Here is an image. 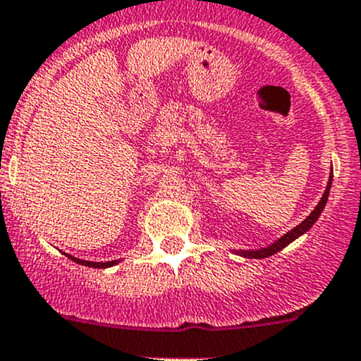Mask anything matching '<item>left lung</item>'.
Returning a JSON list of instances; mask_svg holds the SVG:
<instances>
[{
    "label": "left lung",
    "mask_w": 361,
    "mask_h": 361,
    "mask_svg": "<svg viewBox=\"0 0 361 361\" xmlns=\"http://www.w3.org/2000/svg\"><path fill=\"white\" fill-rule=\"evenodd\" d=\"M332 170H330V176H329V184H326L325 191H323V196L319 198L318 205L314 207V210L311 212L310 215H307L306 219H304L302 222H300L299 226H295V228L290 229L288 233H285L283 236L278 238L276 241H273V243H269L267 247H262V248H255V250H235V254L241 255V257L245 259H264V257H271V255H274L276 252L283 250L287 245H290L292 241H295L297 238L306 235L307 231H310L311 228H313L314 222L318 221V217L322 215L323 208L326 205V200H329V195H330V188H332Z\"/></svg>",
    "instance_id": "1"
}]
</instances>
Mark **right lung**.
Instances as JSON below:
<instances>
[{"mask_svg": "<svg viewBox=\"0 0 361 361\" xmlns=\"http://www.w3.org/2000/svg\"><path fill=\"white\" fill-rule=\"evenodd\" d=\"M68 255L73 262L76 264H81V266H88V267H97V269H106V267H111V266H116L120 261H107V262H94V261H83V259H78V257H73V255L69 254H64Z\"/></svg>", "mask_w": 361, "mask_h": 361, "instance_id": "obj_1", "label": "right lung"}]
</instances>
